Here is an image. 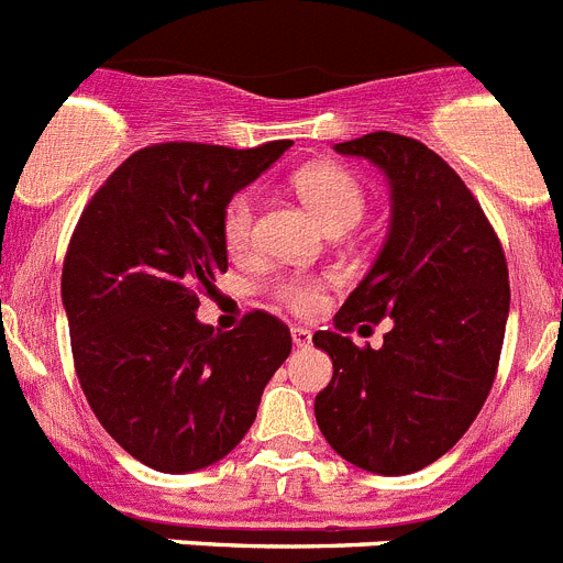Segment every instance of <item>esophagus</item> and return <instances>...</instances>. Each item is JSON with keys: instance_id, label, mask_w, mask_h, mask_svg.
I'll return each instance as SVG.
<instances>
[{"instance_id": "obj_1", "label": "esophagus", "mask_w": 563, "mask_h": 563, "mask_svg": "<svg viewBox=\"0 0 563 563\" xmlns=\"http://www.w3.org/2000/svg\"><path fill=\"white\" fill-rule=\"evenodd\" d=\"M290 335H292V343H296L298 350H307V346L312 343V332L305 330V327H292Z\"/></svg>"}]
</instances>
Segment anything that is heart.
Returning <instances> with one entry per match:
<instances>
[{
    "label": "heart",
    "mask_w": 563,
    "mask_h": 563,
    "mask_svg": "<svg viewBox=\"0 0 563 563\" xmlns=\"http://www.w3.org/2000/svg\"><path fill=\"white\" fill-rule=\"evenodd\" d=\"M296 188L301 200L312 208L318 220L327 228L355 225L366 211V191L357 174L335 163H316L298 172ZM253 194L242 191L228 202L222 213V233L228 247L239 251L247 245L253 228ZM276 296L296 312H312L321 305V285L312 278H290L276 287Z\"/></svg>",
    "instance_id": "1"
}]
</instances>
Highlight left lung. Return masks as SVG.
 Instances as JSON below:
<instances>
[{
    "mask_svg": "<svg viewBox=\"0 0 563 563\" xmlns=\"http://www.w3.org/2000/svg\"><path fill=\"white\" fill-rule=\"evenodd\" d=\"M335 152L386 174L391 217L335 330L312 335L332 357L316 420L355 467L415 474L454 449L494 386L510 312L507 262L474 194L429 146L372 132ZM380 317L393 318L382 350L355 347L345 332Z\"/></svg>",
    "mask_w": 563,
    "mask_h": 563,
    "instance_id": "8db88e82",
    "label": "left lung"
}]
</instances>
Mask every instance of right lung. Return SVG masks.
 Returning <instances> with one entry per match:
<instances>
[{"label": "right lung", "instance_id": "right-lung-1", "mask_svg": "<svg viewBox=\"0 0 563 563\" xmlns=\"http://www.w3.org/2000/svg\"><path fill=\"white\" fill-rule=\"evenodd\" d=\"M287 148H141L69 239L62 301L78 380L109 437L154 471L188 474L231 454L290 355V330L267 312L231 332L197 318L200 292L228 271V202Z\"/></svg>", "mask_w": 563, "mask_h": 563}]
</instances>
